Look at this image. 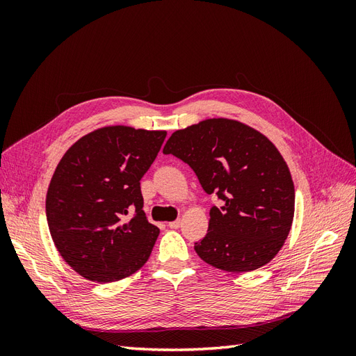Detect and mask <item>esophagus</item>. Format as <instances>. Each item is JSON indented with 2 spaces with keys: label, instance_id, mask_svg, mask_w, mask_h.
Instances as JSON below:
<instances>
[{
  "label": "esophagus",
  "instance_id": "1",
  "mask_svg": "<svg viewBox=\"0 0 356 356\" xmlns=\"http://www.w3.org/2000/svg\"><path fill=\"white\" fill-rule=\"evenodd\" d=\"M168 225L170 229H174V230H177V229H179V225H181V220H175V221H170V222H168Z\"/></svg>",
  "mask_w": 356,
  "mask_h": 356
}]
</instances>
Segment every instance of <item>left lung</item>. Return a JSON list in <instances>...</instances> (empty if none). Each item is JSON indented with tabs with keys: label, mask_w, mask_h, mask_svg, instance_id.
<instances>
[{
	"label": "left lung",
	"mask_w": 356,
	"mask_h": 356,
	"mask_svg": "<svg viewBox=\"0 0 356 356\" xmlns=\"http://www.w3.org/2000/svg\"><path fill=\"white\" fill-rule=\"evenodd\" d=\"M195 170L203 190L224 204L209 212V227L195 251L204 263L232 273L270 263L294 220L293 177L275 144L232 118H207L179 129L163 147Z\"/></svg>",
	"instance_id": "8db88e82"
}]
</instances>
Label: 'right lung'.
<instances>
[{"instance_id": "right-lung-1", "label": "right lung", "mask_w": 356, "mask_h": 356, "mask_svg": "<svg viewBox=\"0 0 356 356\" xmlns=\"http://www.w3.org/2000/svg\"><path fill=\"white\" fill-rule=\"evenodd\" d=\"M165 138L166 131L105 126L58 163L46 197L49 230L60 257L88 281H120L149 258L160 230L143 211L139 181Z\"/></svg>"}]
</instances>
